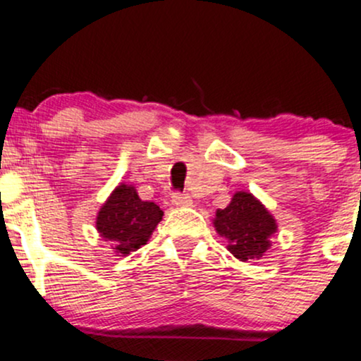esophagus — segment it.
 Here are the masks:
<instances>
[{"mask_svg":"<svg viewBox=\"0 0 361 361\" xmlns=\"http://www.w3.org/2000/svg\"><path fill=\"white\" fill-rule=\"evenodd\" d=\"M171 202H173V205H176V207H188L193 204L192 197H190L188 193H173Z\"/></svg>","mask_w":361,"mask_h":361,"instance_id":"esophagus-1","label":"esophagus"}]
</instances>
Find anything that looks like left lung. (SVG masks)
<instances>
[{
    "label": "left lung",
    "instance_id": "1",
    "mask_svg": "<svg viewBox=\"0 0 361 361\" xmlns=\"http://www.w3.org/2000/svg\"><path fill=\"white\" fill-rule=\"evenodd\" d=\"M215 231L227 239V250L238 259H259L270 247L276 233V221L258 198L247 192L234 193L226 209H219L214 219Z\"/></svg>",
    "mask_w": 361,
    "mask_h": 361
}]
</instances>
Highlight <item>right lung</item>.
Listing matches in <instances>:
<instances>
[{
  "label": "right lung",
  "mask_w": 361,
  "mask_h": 361,
  "mask_svg": "<svg viewBox=\"0 0 361 361\" xmlns=\"http://www.w3.org/2000/svg\"><path fill=\"white\" fill-rule=\"evenodd\" d=\"M161 219L163 210L154 202L140 200L134 186L120 183L97 215V231L115 252L127 256L149 241Z\"/></svg>",
  "instance_id": "obj_1"
}]
</instances>
